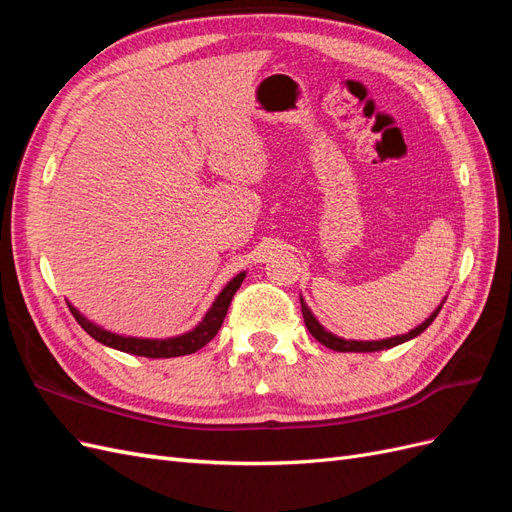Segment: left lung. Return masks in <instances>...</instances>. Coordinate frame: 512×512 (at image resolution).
Segmentation results:
<instances>
[{"mask_svg":"<svg viewBox=\"0 0 512 512\" xmlns=\"http://www.w3.org/2000/svg\"><path fill=\"white\" fill-rule=\"evenodd\" d=\"M444 301H446V297L442 299V303L436 309H433L431 316L425 322L418 324V327H414L406 335H395V337H389V339H378V342H356V339H344V337H339V335H333L331 331H327V329L322 327V324L318 322V318L312 314V309L307 307V303L303 299H301V312H303L305 327L309 329V333H312L318 339L322 346H327V348H331L335 352H378V350H386V348H393V346H399V344H404V342H410V339H414L416 335H421L429 327V324L436 320V316L440 314Z\"/></svg>","mask_w":512,"mask_h":512,"instance_id":"8db88e82","label":"left lung"}]
</instances>
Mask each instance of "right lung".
<instances>
[{"instance_id":"1","label":"right lung","mask_w":512,"mask_h":512,"mask_svg":"<svg viewBox=\"0 0 512 512\" xmlns=\"http://www.w3.org/2000/svg\"><path fill=\"white\" fill-rule=\"evenodd\" d=\"M245 280V271L237 273L232 280L222 288V292L215 297L213 305L207 309L205 318L200 320L196 327L188 333L177 335V337H166V339H147V337H130V335H117L106 331L98 324H94L91 320H87L79 309H76L72 303H68L72 316L76 318V322L96 339V342L115 348L121 352L128 354H136V356H147V359H170V356H183V354H192L196 350H200L203 346H207L211 339L215 337V333L220 331L222 322L226 318L228 305L235 297V292L239 290L241 282Z\"/></svg>"}]
</instances>
